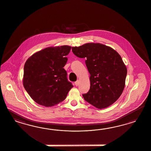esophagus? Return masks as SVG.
<instances>
[{"mask_svg": "<svg viewBox=\"0 0 151 151\" xmlns=\"http://www.w3.org/2000/svg\"><path fill=\"white\" fill-rule=\"evenodd\" d=\"M78 83H79V81H75V86H78Z\"/></svg>", "mask_w": 151, "mask_h": 151, "instance_id": "1", "label": "esophagus"}]
</instances>
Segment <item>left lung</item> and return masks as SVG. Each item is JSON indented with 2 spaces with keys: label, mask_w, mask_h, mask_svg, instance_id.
<instances>
[{
  "label": "left lung",
  "mask_w": 151,
  "mask_h": 151,
  "mask_svg": "<svg viewBox=\"0 0 151 151\" xmlns=\"http://www.w3.org/2000/svg\"><path fill=\"white\" fill-rule=\"evenodd\" d=\"M73 52L85 59L90 74V88L82 96L99 109L106 108L118 100L124 91L127 73L119 53L100 43H87L73 47Z\"/></svg>",
  "instance_id": "left-lung-1"
}]
</instances>
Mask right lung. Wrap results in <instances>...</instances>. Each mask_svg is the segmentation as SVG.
<instances>
[{
    "mask_svg": "<svg viewBox=\"0 0 151 151\" xmlns=\"http://www.w3.org/2000/svg\"><path fill=\"white\" fill-rule=\"evenodd\" d=\"M71 46L49 47L27 60L24 68L23 85L32 100L40 105L51 107L66 99L73 87L63 68Z\"/></svg>",
    "mask_w": 151,
    "mask_h": 151,
    "instance_id": "1",
    "label": "right lung"
}]
</instances>
